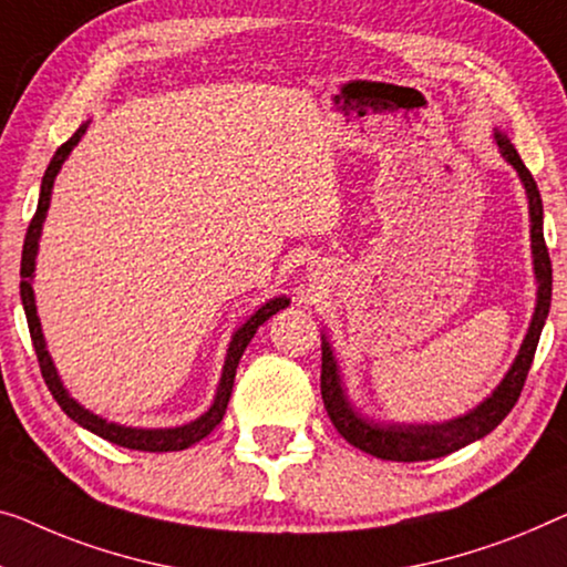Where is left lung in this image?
Segmentation results:
<instances>
[{
  "label": "left lung",
  "instance_id": "1",
  "mask_svg": "<svg viewBox=\"0 0 567 567\" xmlns=\"http://www.w3.org/2000/svg\"><path fill=\"white\" fill-rule=\"evenodd\" d=\"M494 142L499 147L502 157L509 163L517 177L525 185L527 203H529V241H532V269H535L537 280V300L535 312H532L529 328L525 341H522L517 357H514L509 371L496 384V390L478 402L476 408L468 410L466 415H458L445 422H384L364 415L353 408L349 394L343 390V377L338 369V361L333 357L331 343H328L326 333H320V349H323V367H320V394H323V404L328 410V417L336 425L346 441L353 447L364 451L374 458L382 461H430L443 458V455L466 447L473 441L492 433L499 422L509 415L514 404L519 400L522 386H525L527 371L535 359V349L543 333L547 312H550L553 300V267L550 255L545 247L543 234V198H539L537 183L532 173L522 163L517 150L509 142V137L502 130H494Z\"/></svg>",
  "mask_w": 567,
  "mask_h": 567
}]
</instances>
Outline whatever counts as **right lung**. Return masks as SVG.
Here are the masks:
<instances>
[{
    "label": "right lung",
    "instance_id": "add662e5",
    "mask_svg": "<svg viewBox=\"0 0 567 567\" xmlns=\"http://www.w3.org/2000/svg\"><path fill=\"white\" fill-rule=\"evenodd\" d=\"M91 122H83L71 140L55 150L53 159H50L45 175H42V185H40V200H38V210L32 216L28 236H24V247H22V267H20V298H22V308L24 316H28V326H30V336H32V346H35L38 361H40V371L42 379H45L50 394L55 396V402L61 404V410L73 422H79L81 427L91 430V433L104 437V441L130 447V451H147V453H167V451H185L193 443H198L206 437L210 430H214L218 422L226 415V404H229V396L234 390V377H236V367H239V359L244 349H247L251 338H255L257 328L280 312L282 308L290 306V298L287 295H277V298L267 300L265 306H259L251 316L244 320V323L236 328L231 333L229 349H226V359H224V369H221V379H218L214 402L210 408L198 415L196 420L185 422V425H175V427H132V425H120V422H112L106 417L96 415L83 408L79 400H73L71 392L65 390L61 374L53 364V357L48 353V343L45 336H42V326L38 318V308H35V290H32V277H35V259H38V249H40V234H42V224H45L48 208H50V196H53V183L58 173H61L63 163L71 155L73 147L79 145L83 134H86Z\"/></svg>",
    "mask_w": 567,
    "mask_h": 567
}]
</instances>
